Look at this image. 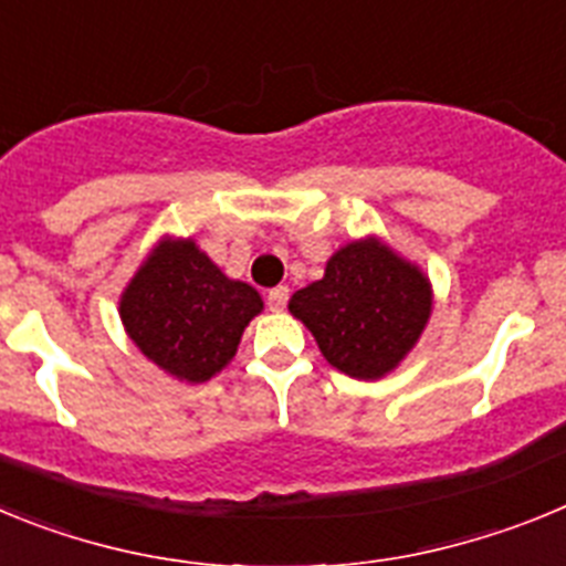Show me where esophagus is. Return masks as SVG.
I'll use <instances>...</instances> for the list:
<instances>
[{"label": "esophagus", "instance_id": "obj_1", "mask_svg": "<svg viewBox=\"0 0 566 566\" xmlns=\"http://www.w3.org/2000/svg\"><path fill=\"white\" fill-rule=\"evenodd\" d=\"M266 303H269V308H272V312H280V308H286V303H289V286H274V289H269Z\"/></svg>", "mask_w": 566, "mask_h": 566}]
</instances>
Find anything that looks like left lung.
I'll return each instance as SVG.
<instances>
[{
	"instance_id": "left-lung-1",
	"label": "left lung",
	"mask_w": 566,
	"mask_h": 566,
	"mask_svg": "<svg viewBox=\"0 0 566 566\" xmlns=\"http://www.w3.org/2000/svg\"><path fill=\"white\" fill-rule=\"evenodd\" d=\"M289 312L306 323L334 368L379 379L411 352L431 314V286L417 266L377 240L339 249L326 277L300 289Z\"/></svg>"
}]
</instances>
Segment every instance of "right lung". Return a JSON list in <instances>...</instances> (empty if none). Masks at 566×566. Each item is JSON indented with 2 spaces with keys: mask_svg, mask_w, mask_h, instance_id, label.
<instances>
[{
  "mask_svg": "<svg viewBox=\"0 0 566 566\" xmlns=\"http://www.w3.org/2000/svg\"><path fill=\"white\" fill-rule=\"evenodd\" d=\"M260 308V294L249 283L229 280L192 240H164L122 297L133 343L187 382L221 371Z\"/></svg>",
  "mask_w": 566,
  "mask_h": 566,
  "instance_id": "right-lung-1",
  "label": "right lung"
}]
</instances>
